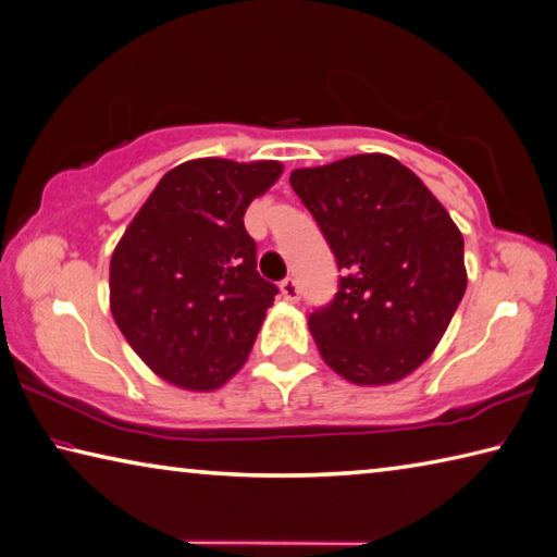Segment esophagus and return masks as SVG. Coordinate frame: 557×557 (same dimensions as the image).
Listing matches in <instances>:
<instances>
[{"instance_id":"esophagus-1","label":"esophagus","mask_w":557,"mask_h":557,"mask_svg":"<svg viewBox=\"0 0 557 557\" xmlns=\"http://www.w3.org/2000/svg\"><path fill=\"white\" fill-rule=\"evenodd\" d=\"M281 296H284L288 304H298L300 288H298V281L294 276H286L284 281H281Z\"/></svg>"}]
</instances>
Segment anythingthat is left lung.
Listing matches in <instances>:
<instances>
[{"label":"left lung","instance_id":"obj_1","mask_svg":"<svg viewBox=\"0 0 557 557\" xmlns=\"http://www.w3.org/2000/svg\"><path fill=\"white\" fill-rule=\"evenodd\" d=\"M338 263V294L308 315L318 350L355 385L403 380L430 358L467 290L463 236L412 170L352 154L290 172Z\"/></svg>","mask_w":557,"mask_h":557}]
</instances>
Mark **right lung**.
Instances as JSON below:
<instances>
[{"instance_id":"right-lung-1","label":"right lung","mask_w":557,"mask_h":557,"mask_svg":"<svg viewBox=\"0 0 557 557\" xmlns=\"http://www.w3.org/2000/svg\"><path fill=\"white\" fill-rule=\"evenodd\" d=\"M278 175L273 160L182 162L117 242L113 318L145 364L172 385L214 389L249 358L278 288L259 276L244 212Z\"/></svg>"}]
</instances>
